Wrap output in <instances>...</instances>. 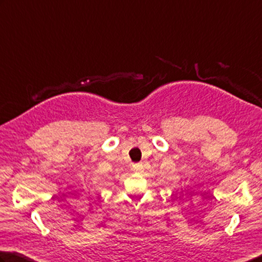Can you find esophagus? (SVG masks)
<instances>
[{
    "label": "esophagus",
    "mask_w": 262,
    "mask_h": 262,
    "mask_svg": "<svg viewBox=\"0 0 262 262\" xmlns=\"http://www.w3.org/2000/svg\"><path fill=\"white\" fill-rule=\"evenodd\" d=\"M133 168H134L135 172H142L143 170V166H142V164H135L133 166Z\"/></svg>",
    "instance_id": "34e87169"
}]
</instances>
